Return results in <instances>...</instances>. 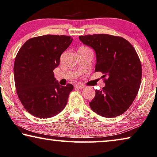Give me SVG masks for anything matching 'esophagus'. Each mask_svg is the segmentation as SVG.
I'll return each instance as SVG.
<instances>
[{"instance_id":"esophagus-1","label":"esophagus","mask_w":157,"mask_h":157,"mask_svg":"<svg viewBox=\"0 0 157 157\" xmlns=\"http://www.w3.org/2000/svg\"><path fill=\"white\" fill-rule=\"evenodd\" d=\"M75 87L78 88V89H83V88H85V86L82 85H75Z\"/></svg>"}]
</instances>
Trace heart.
Returning a JSON list of instances; mask_svg holds the SVG:
<instances>
[{
  "instance_id": "heart-1",
  "label": "heart",
  "mask_w": 157,
  "mask_h": 157,
  "mask_svg": "<svg viewBox=\"0 0 157 157\" xmlns=\"http://www.w3.org/2000/svg\"><path fill=\"white\" fill-rule=\"evenodd\" d=\"M85 48V49H88L87 48H86V47H83V48Z\"/></svg>"
}]
</instances>
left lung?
<instances>
[{
    "label": "left lung",
    "mask_w": 157,
    "mask_h": 157,
    "mask_svg": "<svg viewBox=\"0 0 157 157\" xmlns=\"http://www.w3.org/2000/svg\"><path fill=\"white\" fill-rule=\"evenodd\" d=\"M79 39L94 49L95 72L106 78L103 90H96L91 109L106 118L121 115L134 101L141 83V63L134 47L122 37L109 34L79 36Z\"/></svg>",
    "instance_id": "left-lung-1"
}]
</instances>
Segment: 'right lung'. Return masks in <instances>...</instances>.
I'll return each mask as SVG.
<instances>
[{
  "label": "right lung",
  "mask_w": 157,
  "mask_h": 157,
  "mask_svg": "<svg viewBox=\"0 0 157 157\" xmlns=\"http://www.w3.org/2000/svg\"><path fill=\"white\" fill-rule=\"evenodd\" d=\"M72 41L64 35H44L27 40L17 53L13 68L16 90L23 106L34 116L51 118L66 106L73 85H60L53 71Z\"/></svg>",
  "instance_id": "right-lung-1"
}]
</instances>
